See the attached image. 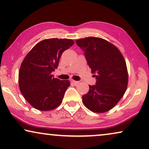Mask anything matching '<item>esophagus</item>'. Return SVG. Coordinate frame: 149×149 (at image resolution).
<instances>
[{
	"mask_svg": "<svg viewBox=\"0 0 149 149\" xmlns=\"http://www.w3.org/2000/svg\"><path fill=\"white\" fill-rule=\"evenodd\" d=\"M71 82H72V83H73V84H74L75 85H77V84H79V82H78V81L73 80H72V79H71Z\"/></svg>",
	"mask_w": 149,
	"mask_h": 149,
	"instance_id": "obj_1",
	"label": "esophagus"
}]
</instances>
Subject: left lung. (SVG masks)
<instances>
[{"instance_id":"1","label":"left lung","mask_w":149,"mask_h":149,"mask_svg":"<svg viewBox=\"0 0 149 149\" xmlns=\"http://www.w3.org/2000/svg\"><path fill=\"white\" fill-rule=\"evenodd\" d=\"M84 51L96 84L89 86L82 96V102L93 112H108L117 104L125 93L128 72L125 61L117 47L99 37H86L76 40Z\"/></svg>"}]
</instances>
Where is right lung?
Instances as JSON below:
<instances>
[{
  "instance_id": "right-lung-1",
  "label": "right lung",
  "mask_w": 149,
  "mask_h": 149,
  "mask_svg": "<svg viewBox=\"0 0 149 149\" xmlns=\"http://www.w3.org/2000/svg\"><path fill=\"white\" fill-rule=\"evenodd\" d=\"M74 43L72 39L52 38L37 43L25 56L19 71V87L25 100L41 111L54 110L62 103L69 80L54 78L63 52Z\"/></svg>"
}]
</instances>
